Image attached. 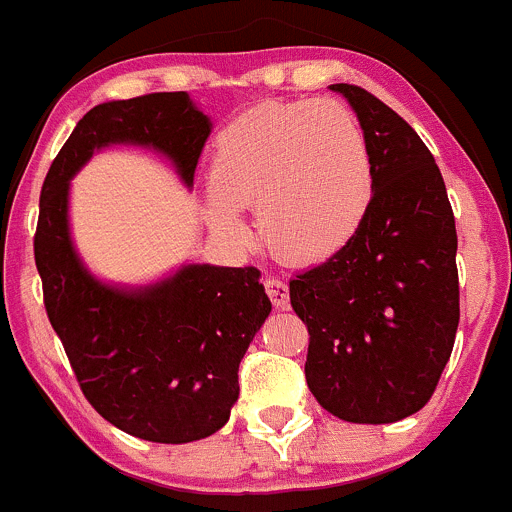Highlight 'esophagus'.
Returning <instances> with one entry per match:
<instances>
[{
  "label": "esophagus",
  "mask_w": 512,
  "mask_h": 512,
  "mask_svg": "<svg viewBox=\"0 0 512 512\" xmlns=\"http://www.w3.org/2000/svg\"><path fill=\"white\" fill-rule=\"evenodd\" d=\"M263 286H266V293H268V298H271L273 306H276V308H288L291 298H288L286 281H281V278H271V276H268L266 281H263Z\"/></svg>",
  "instance_id": "34e87169"
}]
</instances>
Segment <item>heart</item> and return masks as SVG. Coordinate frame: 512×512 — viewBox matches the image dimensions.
I'll return each instance as SVG.
<instances>
[{"label":"heart","instance_id":"heart-1","mask_svg":"<svg viewBox=\"0 0 512 512\" xmlns=\"http://www.w3.org/2000/svg\"><path fill=\"white\" fill-rule=\"evenodd\" d=\"M206 224L246 239L239 209H256L261 239L288 263L346 249L373 199V161L356 116L331 99L261 104L214 141Z\"/></svg>","mask_w":512,"mask_h":512}]
</instances>
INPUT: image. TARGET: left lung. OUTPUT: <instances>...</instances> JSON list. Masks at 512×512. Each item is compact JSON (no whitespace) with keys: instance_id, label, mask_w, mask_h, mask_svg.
<instances>
[{"instance_id":"1","label":"left lung","mask_w":512,"mask_h":512,"mask_svg":"<svg viewBox=\"0 0 512 512\" xmlns=\"http://www.w3.org/2000/svg\"><path fill=\"white\" fill-rule=\"evenodd\" d=\"M356 111L373 161V199L356 239L288 283L308 326L306 383L348 423H396L433 396L458 331L455 219L421 136L353 84H331Z\"/></svg>"}]
</instances>
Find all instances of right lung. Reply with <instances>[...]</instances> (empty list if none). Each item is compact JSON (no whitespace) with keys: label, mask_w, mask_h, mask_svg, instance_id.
<instances>
[{"label":"right lung","mask_w":512,"mask_h":512,"mask_svg":"<svg viewBox=\"0 0 512 512\" xmlns=\"http://www.w3.org/2000/svg\"><path fill=\"white\" fill-rule=\"evenodd\" d=\"M211 119L186 91L106 101L86 111L49 166L34 261L44 306L86 401L124 433L191 443L226 426L239 363L271 313L261 271L184 263L146 286H119L84 266L69 229V189L94 151L144 146L171 161L186 189Z\"/></svg>","instance_id":"obj_1"}]
</instances>
